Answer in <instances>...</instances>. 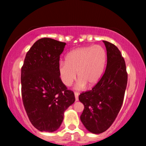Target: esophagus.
I'll use <instances>...</instances> for the list:
<instances>
[{
    "instance_id": "obj_1",
    "label": "esophagus",
    "mask_w": 146,
    "mask_h": 146,
    "mask_svg": "<svg viewBox=\"0 0 146 146\" xmlns=\"http://www.w3.org/2000/svg\"><path fill=\"white\" fill-rule=\"evenodd\" d=\"M78 96H79V93L75 92V101H78Z\"/></svg>"
}]
</instances>
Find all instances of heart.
Listing matches in <instances>:
<instances>
[{
  "instance_id": "heart-1",
  "label": "heart",
  "mask_w": 146,
  "mask_h": 146,
  "mask_svg": "<svg viewBox=\"0 0 146 146\" xmlns=\"http://www.w3.org/2000/svg\"><path fill=\"white\" fill-rule=\"evenodd\" d=\"M106 60V51L101 45L75 48L66 55V62L61 61L59 64L60 80L64 85L70 86L78 73L77 88L81 89L85 85L94 86L103 75Z\"/></svg>"
}]
</instances>
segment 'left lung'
Segmentation results:
<instances>
[{
  "label": "left lung",
  "instance_id": "8db88e82",
  "mask_svg": "<svg viewBox=\"0 0 146 146\" xmlns=\"http://www.w3.org/2000/svg\"><path fill=\"white\" fill-rule=\"evenodd\" d=\"M107 51L104 73L95 86L83 92L79 100L84 106L80 119L88 131L100 134L113 124L123 104L128 82L125 60L115 44L103 41Z\"/></svg>",
  "mask_w": 146,
  "mask_h": 146
}]
</instances>
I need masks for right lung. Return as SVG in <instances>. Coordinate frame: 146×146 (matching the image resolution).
Instances as JSON below:
<instances>
[{
	"label": "right lung",
	"instance_id": "add662e5",
	"mask_svg": "<svg viewBox=\"0 0 146 146\" xmlns=\"http://www.w3.org/2000/svg\"><path fill=\"white\" fill-rule=\"evenodd\" d=\"M66 43L48 38L37 40L21 69L23 104L30 121L41 132L60 128L64 113L75 101L74 93L60 80V56Z\"/></svg>",
	"mask_w": 146,
	"mask_h": 146
}]
</instances>
